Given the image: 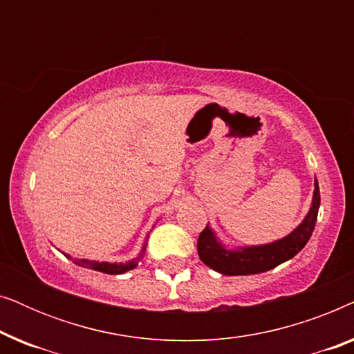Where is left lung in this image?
Instances as JSON below:
<instances>
[{"label": "left lung", "mask_w": 354, "mask_h": 354, "mask_svg": "<svg viewBox=\"0 0 354 354\" xmlns=\"http://www.w3.org/2000/svg\"><path fill=\"white\" fill-rule=\"evenodd\" d=\"M319 205H321V193H319V183L316 180L314 182L311 209H309L308 216L304 217V221L285 239L269 245L227 250L216 239L214 232L206 225L205 230L198 236V254H200V259L206 266H209L211 269L224 275L261 274L277 268L279 264L298 254L304 248V245L308 243V240L311 239L314 225H316L317 221Z\"/></svg>", "instance_id": "left-lung-1"}]
</instances>
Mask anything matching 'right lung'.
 I'll use <instances>...</instances> for the list:
<instances>
[{"label": "right lung", "mask_w": 354, "mask_h": 354, "mask_svg": "<svg viewBox=\"0 0 354 354\" xmlns=\"http://www.w3.org/2000/svg\"><path fill=\"white\" fill-rule=\"evenodd\" d=\"M145 251H147V245H145L142 248V253L138 254V258H135L132 261H127V263H96V261H88V259H74V263L82 266V268H88V269L98 270V272L118 275V274H124L130 269L137 268L138 261L143 258Z\"/></svg>", "instance_id": "add662e5"}]
</instances>
